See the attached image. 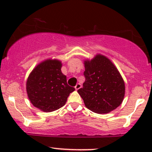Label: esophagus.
Returning a JSON list of instances; mask_svg holds the SVG:
<instances>
[{"label":"esophagus","mask_w":152,"mask_h":152,"mask_svg":"<svg viewBox=\"0 0 152 152\" xmlns=\"http://www.w3.org/2000/svg\"><path fill=\"white\" fill-rule=\"evenodd\" d=\"M81 87V85L80 84V83H77V84L76 85V86H75V88H76V90H78Z\"/></svg>","instance_id":"esophagus-1"}]
</instances>
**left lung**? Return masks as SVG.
<instances>
[{"label":"left lung","mask_w":152,"mask_h":152,"mask_svg":"<svg viewBox=\"0 0 152 152\" xmlns=\"http://www.w3.org/2000/svg\"><path fill=\"white\" fill-rule=\"evenodd\" d=\"M86 80L78 90L86 108L97 114H107L123 102L125 84L114 64L105 56L97 54L84 61Z\"/></svg>","instance_id":"obj_1"}]
</instances>
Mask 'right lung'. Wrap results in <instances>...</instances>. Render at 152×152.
Here are the masks:
<instances>
[{"label":"right lung","instance_id":"add662e5","mask_svg":"<svg viewBox=\"0 0 152 152\" xmlns=\"http://www.w3.org/2000/svg\"><path fill=\"white\" fill-rule=\"evenodd\" d=\"M61 61L47 59L31 72L26 82V91L31 104L44 112H51L65 105L75 90L69 86L62 74Z\"/></svg>","mask_w":152,"mask_h":152}]
</instances>
